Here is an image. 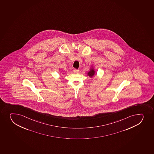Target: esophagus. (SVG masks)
<instances>
[{"mask_svg": "<svg viewBox=\"0 0 154 154\" xmlns=\"http://www.w3.org/2000/svg\"><path fill=\"white\" fill-rule=\"evenodd\" d=\"M79 71V70H78V69H74V70H73V72H78Z\"/></svg>", "mask_w": 154, "mask_h": 154, "instance_id": "esophagus-1", "label": "esophagus"}]
</instances>
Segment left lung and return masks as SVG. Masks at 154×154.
Returning a JSON list of instances; mask_svg holds the SVG:
<instances>
[{
    "label": "left lung",
    "mask_w": 154,
    "mask_h": 154,
    "mask_svg": "<svg viewBox=\"0 0 154 154\" xmlns=\"http://www.w3.org/2000/svg\"><path fill=\"white\" fill-rule=\"evenodd\" d=\"M94 73L95 71H94V70L91 69V70H90V71L89 72L88 75L89 76H90V77H92L94 75Z\"/></svg>",
    "instance_id": "left-lung-1"
}]
</instances>
